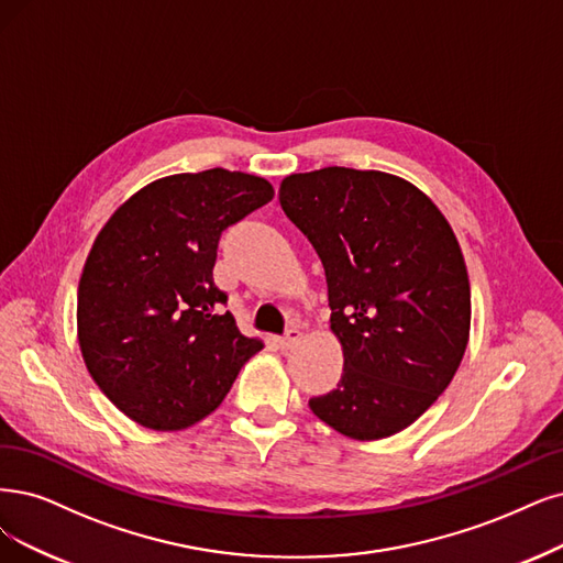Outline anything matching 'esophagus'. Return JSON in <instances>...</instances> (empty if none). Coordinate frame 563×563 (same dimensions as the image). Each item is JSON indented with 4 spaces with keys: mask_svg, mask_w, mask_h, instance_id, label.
I'll return each instance as SVG.
<instances>
[{
    "mask_svg": "<svg viewBox=\"0 0 563 563\" xmlns=\"http://www.w3.org/2000/svg\"><path fill=\"white\" fill-rule=\"evenodd\" d=\"M299 341H301V331L299 329H289L285 336L278 339V345H280V350H289V347H295Z\"/></svg>",
    "mask_w": 563,
    "mask_h": 563,
    "instance_id": "34e87169",
    "label": "esophagus"
}]
</instances>
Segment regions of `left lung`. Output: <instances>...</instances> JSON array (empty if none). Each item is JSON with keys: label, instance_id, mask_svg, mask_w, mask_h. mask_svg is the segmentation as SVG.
I'll list each match as a JSON object with an SVG mask.
<instances>
[{"label": "left lung", "instance_id": "obj_1", "mask_svg": "<svg viewBox=\"0 0 563 563\" xmlns=\"http://www.w3.org/2000/svg\"><path fill=\"white\" fill-rule=\"evenodd\" d=\"M278 199L322 260L343 345L336 389L310 410L357 441L406 429L445 391L468 343L471 285L452 227L383 172L292 174Z\"/></svg>", "mask_w": 563, "mask_h": 563}]
</instances>
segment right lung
<instances>
[{
	"label": "right lung",
	"instance_id": "add662e5",
	"mask_svg": "<svg viewBox=\"0 0 563 563\" xmlns=\"http://www.w3.org/2000/svg\"><path fill=\"white\" fill-rule=\"evenodd\" d=\"M274 199L260 176L208 169L145 185L99 232L78 283V343L128 418L178 431L211 415L262 350L224 310L218 241Z\"/></svg>",
	"mask_w": 563,
	"mask_h": 563
}]
</instances>
